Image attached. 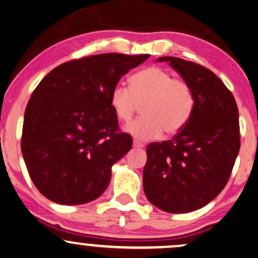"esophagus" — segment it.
Instances as JSON below:
<instances>
[{
	"mask_svg": "<svg viewBox=\"0 0 258 258\" xmlns=\"http://www.w3.org/2000/svg\"><path fill=\"white\" fill-rule=\"evenodd\" d=\"M144 144L139 142V141H134V148H137V149H141V148H143Z\"/></svg>",
	"mask_w": 258,
	"mask_h": 258,
	"instance_id": "obj_1",
	"label": "esophagus"
}]
</instances>
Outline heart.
<instances>
[{
  "label": "heart",
  "mask_w": 258,
  "mask_h": 258,
  "mask_svg": "<svg viewBox=\"0 0 258 258\" xmlns=\"http://www.w3.org/2000/svg\"><path fill=\"white\" fill-rule=\"evenodd\" d=\"M142 104L143 117L126 125L125 132L136 140L149 141L163 132L175 135L184 128L194 109V95L184 81L158 67H149L132 76L130 89L116 84L110 93V105L121 122H129Z\"/></svg>",
  "instance_id": "1"
}]
</instances>
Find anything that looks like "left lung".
Masks as SVG:
<instances>
[{
	"label": "left lung",
	"instance_id": "1",
	"mask_svg": "<svg viewBox=\"0 0 258 258\" xmlns=\"http://www.w3.org/2000/svg\"><path fill=\"white\" fill-rule=\"evenodd\" d=\"M194 95L189 121L170 141L150 143L143 170L148 201L170 214L207 206L230 177L239 147L238 108L230 90L209 69L164 56Z\"/></svg>",
	"mask_w": 258,
	"mask_h": 258
}]
</instances>
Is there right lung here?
I'll return each mask as SVG.
<instances>
[{
    "instance_id": "obj_1",
    "label": "right lung",
    "mask_w": 258,
    "mask_h": 258,
    "mask_svg": "<svg viewBox=\"0 0 258 258\" xmlns=\"http://www.w3.org/2000/svg\"><path fill=\"white\" fill-rule=\"evenodd\" d=\"M150 55L109 52L66 62L31 94L21 149L35 186L48 200L77 206L108 188L111 167L133 147L118 132L110 93Z\"/></svg>"
}]
</instances>
